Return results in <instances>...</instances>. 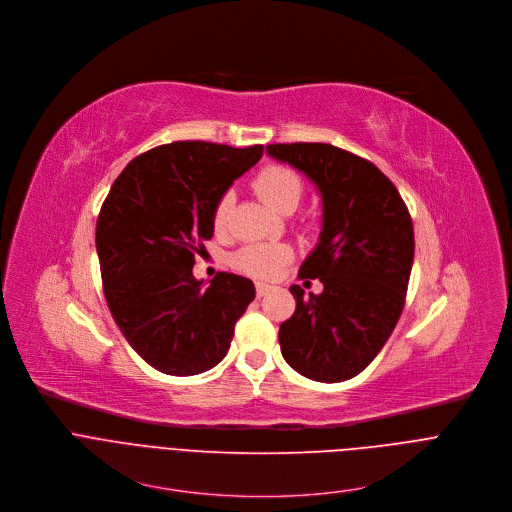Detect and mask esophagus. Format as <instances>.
<instances>
[{
  "instance_id": "obj_1",
  "label": "esophagus",
  "mask_w": 512,
  "mask_h": 512,
  "mask_svg": "<svg viewBox=\"0 0 512 512\" xmlns=\"http://www.w3.org/2000/svg\"><path fill=\"white\" fill-rule=\"evenodd\" d=\"M270 290H272V286H268V284H264V282H258V284H256V296H258V298L266 296Z\"/></svg>"
}]
</instances>
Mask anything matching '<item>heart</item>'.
Instances as JSON below:
<instances>
[{
	"instance_id": "1",
	"label": "heart",
	"mask_w": 512,
	"mask_h": 512,
	"mask_svg": "<svg viewBox=\"0 0 512 512\" xmlns=\"http://www.w3.org/2000/svg\"><path fill=\"white\" fill-rule=\"evenodd\" d=\"M254 189L278 214H292L304 195V183L300 175L282 165L264 167L254 179ZM232 206L234 193L226 191L214 208L212 222L216 230H222L226 226ZM290 258L292 250L286 244H250L234 256V264L238 270L250 276L270 278Z\"/></svg>"
}]
</instances>
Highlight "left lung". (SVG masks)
I'll return each instance as SVG.
<instances>
[{"label":"left lung","instance_id":"obj_1","mask_svg":"<svg viewBox=\"0 0 512 512\" xmlns=\"http://www.w3.org/2000/svg\"><path fill=\"white\" fill-rule=\"evenodd\" d=\"M276 161L309 177L323 199L317 248L300 278H319L323 292L296 298L280 325L286 363L313 381L359 375L393 333L414 264V224L395 185L367 159L329 143H276Z\"/></svg>","mask_w":512,"mask_h":512}]
</instances>
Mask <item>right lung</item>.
I'll list each match as a JSON object with an SVG mask.
<instances>
[{"label":"right lung","mask_w":512,"mask_h":512,"mask_svg":"<svg viewBox=\"0 0 512 512\" xmlns=\"http://www.w3.org/2000/svg\"><path fill=\"white\" fill-rule=\"evenodd\" d=\"M175 141L135 157L113 183L96 222L102 290L129 345L167 375H197L228 353L236 321L256 290L250 278L220 272L195 280V252L214 236V208L262 157Z\"/></svg>","instance_id":"right-lung-1"}]
</instances>
